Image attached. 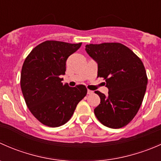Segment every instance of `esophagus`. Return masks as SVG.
I'll return each instance as SVG.
<instances>
[{
  "label": "esophagus",
  "mask_w": 161,
  "mask_h": 161,
  "mask_svg": "<svg viewBox=\"0 0 161 161\" xmlns=\"http://www.w3.org/2000/svg\"><path fill=\"white\" fill-rule=\"evenodd\" d=\"M93 93V91H92V90H87V94H89V95H91V94H92Z\"/></svg>",
  "instance_id": "esophagus-1"
}]
</instances>
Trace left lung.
Here are the masks:
<instances>
[{
	"label": "left lung",
	"instance_id": "obj_1",
	"mask_svg": "<svg viewBox=\"0 0 161 161\" xmlns=\"http://www.w3.org/2000/svg\"><path fill=\"white\" fill-rule=\"evenodd\" d=\"M97 63V75L104 78L108 95L97 91L100 103L94 109L97 119L111 129L127 125L139 111L148 79L142 61L119 43L86 45Z\"/></svg>",
	"mask_w": 161,
	"mask_h": 161
}]
</instances>
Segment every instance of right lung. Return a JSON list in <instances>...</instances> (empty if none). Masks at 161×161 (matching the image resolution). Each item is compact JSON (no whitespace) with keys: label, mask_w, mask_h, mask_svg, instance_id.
<instances>
[{"label":"right lung","mask_w":161,"mask_h":161,"mask_svg":"<svg viewBox=\"0 0 161 161\" xmlns=\"http://www.w3.org/2000/svg\"><path fill=\"white\" fill-rule=\"evenodd\" d=\"M82 43L47 40L32 49L25 58L21 73V89L27 107L42 124L59 127L74 114L86 97L85 86L63 84L66 61Z\"/></svg>","instance_id":"add662e5"}]
</instances>
